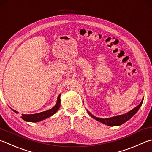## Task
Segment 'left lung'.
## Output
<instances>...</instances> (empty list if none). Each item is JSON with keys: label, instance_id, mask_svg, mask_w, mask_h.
<instances>
[{"label": "left lung", "instance_id": "1", "mask_svg": "<svg viewBox=\"0 0 152 152\" xmlns=\"http://www.w3.org/2000/svg\"><path fill=\"white\" fill-rule=\"evenodd\" d=\"M143 101H144V98L142 99L141 102H140L136 107L133 108V109L131 110L130 111L128 112L127 113L124 114H121V115H119V116L110 117V118H98V117H96L94 115H93V114H91L88 110H87V111L88 114H89V115L92 117V118L96 120L97 121L103 123V124H104L107 126H120L122 124H124V122L128 121V120H130L134 114H135L138 111L140 108L141 107Z\"/></svg>", "mask_w": 152, "mask_h": 152}]
</instances>
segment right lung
<instances>
[{
  "label": "right lung",
  "instance_id": "obj_1",
  "mask_svg": "<svg viewBox=\"0 0 152 152\" xmlns=\"http://www.w3.org/2000/svg\"><path fill=\"white\" fill-rule=\"evenodd\" d=\"M60 96H61V94H59L58 96V100H57V102L54 107L48 110H45L44 112H41V113H36V114H22L21 118L24 120V121L26 122H38L39 121H42L43 120H45L49 117L53 115L57 111L59 110L60 107V104H61V100H60ZM14 113L18 114V113L15 110L12 109Z\"/></svg>",
  "mask_w": 152,
  "mask_h": 152
}]
</instances>
